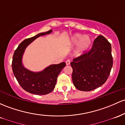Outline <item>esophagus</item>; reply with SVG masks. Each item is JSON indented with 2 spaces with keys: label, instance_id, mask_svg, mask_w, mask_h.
<instances>
[{
  "label": "esophagus",
  "instance_id": "1",
  "mask_svg": "<svg viewBox=\"0 0 125 125\" xmlns=\"http://www.w3.org/2000/svg\"><path fill=\"white\" fill-rule=\"evenodd\" d=\"M70 62H70L69 59L66 60V65H70Z\"/></svg>",
  "mask_w": 125,
  "mask_h": 125
}]
</instances>
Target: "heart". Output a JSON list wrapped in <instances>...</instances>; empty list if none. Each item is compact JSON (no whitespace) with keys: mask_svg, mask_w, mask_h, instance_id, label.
<instances>
[{"mask_svg":"<svg viewBox=\"0 0 125 125\" xmlns=\"http://www.w3.org/2000/svg\"><path fill=\"white\" fill-rule=\"evenodd\" d=\"M70 43L72 45L77 44L75 54L76 56H81L85 53L90 49L92 43V39L89 35H82L81 34H73L70 40Z\"/></svg>","mask_w":125,"mask_h":125,"instance_id":"obj_1","label":"heart"}]
</instances>
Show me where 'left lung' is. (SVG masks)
I'll list each match as a JSON object with an SVG mask.
<instances>
[{"label": "left lung", "instance_id": "obj_1", "mask_svg": "<svg viewBox=\"0 0 125 125\" xmlns=\"http://www.w3.org/2000/svg\"><path fill=\"white\" fill-rule=\"evenodd\" d=\"M71 65L72 81L78 90L90 91L100 87L109 78L113 66L110 43L100 35L91 50L74 58Z\"/></svg>", "mask_w": 125, "mask_h": 125}]
</instances>
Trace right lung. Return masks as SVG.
Listing matches in <instances>:
<instances>
[{
  "instance_id": "1",
  "label": "right lung",
  "mask_w": 125,
  "mask_h": 125,
  "mask_svg": "<svg viewBox=\"0 0 125 125\" xmlns=\"http://www.w3.org/2000/svg\"><path fill=\"white\" fill-rule=\"evenodd\" d=\"M52 31V30H49L24 40L13 54L12 62L13 74L21 87L31 94L45 95L51 93L55 87L59 74L66 66L65 62H62L57 65H50L41 72H33L25 68L22 63V55L26 47L38 37L51 33Z\"/></svg>"
}]
</instances>
